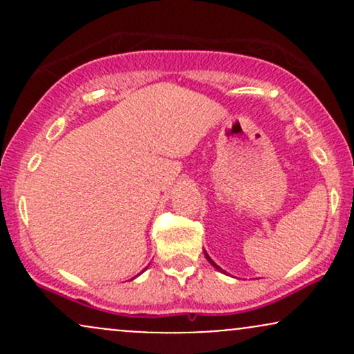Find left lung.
<instances>
[{"label":"left lung","instance_id":"obj_1","mask_svg":"<svg viewBox=\"0 0 354 354\" xmlns=\"http://www.w3.org/2000/svg\"><path fill=\"white\" fill-rule=\"evenodd\" d=\"M205 256H206V259H208V261H209V265H211V266H213V268H214V270H218V271H219V273H225V270H221V268H219V266L216 265V263H214V261H213V259H211V258H209V254H208V253H206V251H205Z\"/></svg>","mask_w":354,"mask_h":354}]
</instances>
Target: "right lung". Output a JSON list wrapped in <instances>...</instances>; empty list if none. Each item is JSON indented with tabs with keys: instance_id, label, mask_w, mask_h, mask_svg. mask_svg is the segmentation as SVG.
Instances as JSON below:
<instances>
[{
	"instance_id": "1",
	"label": "right lung",
	"mask_w": 354,
	"mask_h": 354,
	"mask_svg": "<svg viewBox=\"0 0 354 354\" xmlns=\"http://www.w3.org/2000/svg\"><path fill=\"white\" fill-rule=\"evenodd\" d=\"M131 279H135V278H131Z\"/></svg>"
}]
</instances>
